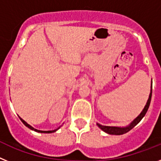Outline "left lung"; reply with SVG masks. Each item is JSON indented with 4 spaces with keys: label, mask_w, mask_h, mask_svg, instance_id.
Segmentation results:
<instances>
[{
    "label": "left lung",
    "mask_w": 161,
    "mask_h": 161,
    "mask_svg": "<svg viewBox=\"0 0 161 161\" xmlns=\"http://www.w3.org/2000/svg\"><path fill=\"white\" fill-rule=\"evenodd\" d=\"M152 93H153V80H152V85H151V92L150 94H149L148 100H147V103L145 105L144 108L142 110V112L140 113V114L138 116L136 119H135L133 120L131 123H130V125H128L127 126H125V127H120V126H102V125L99 124V123H97V125L98 126L99 128L102 129L103 131H105L106 133L109 134V135H116V136H120V135H123V134L128 132L129 130H131L133 127L136 126L138 123L141 121V119L144 117V115L147 113V109H148L149 106H150L151 99H152Z\"/></svg>",
    "instance_id": "obj_1"
}]
</instances>
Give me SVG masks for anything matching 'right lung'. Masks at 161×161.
Instances as JSON below:
<instances>
[{
	"label": "right lung",
	"instance_id": "1",
	"mask_svg": "<svg viewBox=\"0 0 161 161\" xmlns=\"http://www.w3.org/2000/svg\"><path fill=\"white\" fill-rule=\"evenodd\" d=\"M19 119H21V121H22V123H23V124L25 125V126H27L28 128H30V129H31V130H35V131H36V132H39V133H53V132L56 131V130H57L58 129H59V127H60V126H59V128L55 129V130H37V129L34 128V127H33V126H31V125H29V124H28V123H26V122H25V121H24L23 119H21V118H20V117H19Z\"/></svg>",
	"mask_w": 161,
	"mask_h": 161
}]
</instances>
